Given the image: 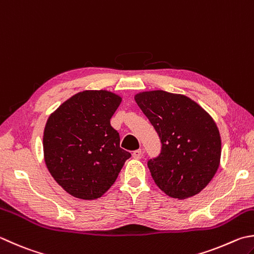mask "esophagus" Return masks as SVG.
Instances as JSON below:
<instances>
[{
  "label": "esophagus",
  "mask_w": 254,
  "mask_h": 254,
  "mask_svg": "<svg viewBox=\"0 0 254 254\" xmlns=\"http://www.w3.org/2000/svg\"><path fill=\"white\" fill-rule=\"evenodd\" d=\"M142 156V150L141 149H137V150H133L132 151V157L135 158V159H139Z\"/></svg>",
  "instance_id": "34e87169"
}]
</instances>
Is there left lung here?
Instances as JSON below:
<instances>
[{
	"label": "left lung",
	"mask_w": 254,
	"mask_h": 254,
	"mask_svg": "<svg viewBox=\"0 0 254 254\" xmlns=\"http://www.w3.org/2000/svg\"><path fill=\"white\" fill-rule=\"evenodd\" d=\"M135 99L160 138V154L147 162L156 185L176 199L199 193L216 175L221 157L216 123L184 95L154 90Z\"/></svg>",
	"instance_id": "1"
}]
</instances>
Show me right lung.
Listing matches in <instances>:
<instances>
[{"label":"right lung","mask_w":254,"mask_h":254,"mask_svg":"<svg viewBox=\"0 0 254 254\" xmlns=\"http://www.w3.org/2000/svg\"><path fill=\"white\" fill-rule=\"evenodd\" d=\"M121 102L107 90H86L62 104L47 121L43 137L47 169L73 197H102L130 158L111 125Z\"/></svg>","instance_id":"1"}]
</instances>
